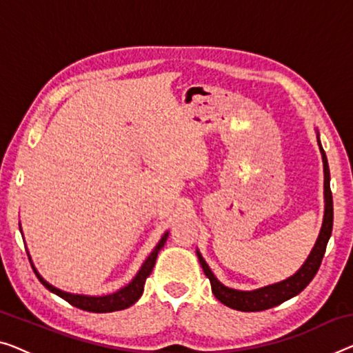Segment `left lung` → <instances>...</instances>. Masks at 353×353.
<instances>
[{"mask_svg":"<svg viewBox=\"0 0 353 353\" xmlns=\"http://www.w3.org/2000/svg\"><path fill=\"white\" fill-rule=\"evenodd\" d=\"M320 150H322V159H323V170H325V219L322 225V231H320L317 243H315L311 255L307 256V260L301 266L296 274L292 276L287 281L274 283V285L259 288V290L254 292H239L233 290V288H228L220 283L217 279L214 277L212 271L209 270L206 261L203 260V256L198 254V260L201 263L204 274L208 276L210 287H212V293L215 298L219 299L220 303H223L225 306L231 309H236V311L243 312H256V311H266V309H271L281 304L287 299L293 298L294 294L301 293L304 288L309 285V282L312 281L314 276L317 274L320 263L323 260L325 250H327L328 239L331 236V231H333V194H331L330 188V168L327 161V155H325V150L322 149V144H320Z\"/></svg>","mask_w":353,"mask_h":353,"instance_id":"left-lung-1","label":"left lung"}]
</instances>
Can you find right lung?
I'll return each mask as SVG.
<instances>
[{"label": "right lung", "instance_id": "right-lung-1", "mask_svg": "<svg viewBox=\"0 0 353 353\" xmlns=\"http://www.w3.org/2000/svg\"><path fill=\"white\" fill-rule=\"evenodd\" d=\"M166 238H168V233L163 236L161 241L159 243V245L155 247L154 252L149 255V259L144 261L143 268H141L138 276H136L133 281H131L128 285L123 287L122 290L115 292L112 294H106V296H82V294H71V293H65L59 290V288L52 287L47 283L44 279H42L38 272H36V276L41 281L42 285H44L47 290H50L52 293L59 294L60 298L65 299L71 304V306L82 309V311H88V312H114V311H122V309L130 307L131 304H134L138 301L141 294H143L144 290V283H145V279L150 276L152 270H154V265H155V260H157V255H159V252L163 245L166 243Z\"/></svg>", "mask_w": 353, "mask_h": 353}]
</instances>
